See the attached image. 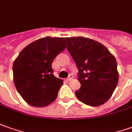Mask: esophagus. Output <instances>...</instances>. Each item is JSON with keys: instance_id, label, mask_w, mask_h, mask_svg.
I'll return each instance as SVG.
<instances>
[{"instance_id": "1", "label": "esophagus", "mask_w": 132, "mask_h": 132, "mask_svg": "<svg viewBox=\"0 0 132 132\" xmlns=\"http://www.w3.org/2000/svg\"><path fill=\"white\" fill-rule=\"evenodd\" d=\"M72 78H73V75H70L69 76H68V78H67V80H68V81H70V80H71Z\"/></svg>"}]
</instances>
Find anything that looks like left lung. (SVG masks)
<instances>
[{
  "instance_id": "left-lung-1",
  "label": "left lung",
  "mask_w": 132,
  "mask_h": 132,
  "mask_svg": "<svg viewBox=\"0 0 132 132\" xmlns=\"http://www.w3.org/2000/svg\"><path fill=\"white\" fill-rule=\"evenodd\" d=\"M68 50L78 68L79 101L90 106L106 103L119 81L116 58L104 45L82 37H68Z\"/></svg>"
}]
</instances>
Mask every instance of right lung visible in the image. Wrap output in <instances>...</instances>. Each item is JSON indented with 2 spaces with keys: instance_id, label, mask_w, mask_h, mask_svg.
Listing matches in <instances>:
<instances>
[{
  "instance_id": "obj_1",
  "label": "right lung",
  "mask_w": 132,
  "mask_h": 132,
  "mask_svg": "<svg viewBox=\"0 0 132 132\" xmlns=\"http://www.w3.org/2000/svg\"><path fill=\"white\" fill-rule=\"evenodd\" d=\"M67 47L65 38L47 37L27 45L13 64L16 90L28 104L44 107L55 101L63 80L54 77L52 64Z\"/></svg>"
}]
</instances>
